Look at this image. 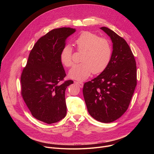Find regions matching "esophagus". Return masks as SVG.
<instances>
[{"instance_id":"obj_1","label":"esophagus","mask_w":154,"mask_h":154,"mask_svg":"<svg viewBox=\"0 0 154 154\" xmlns=\"http://www.w3.org/2000/svg\"><path fill=\"white\" fill-rule=\"evenodd\" d=\"M75 83L77 85H78V86H79V87L83 88V82L79 81V82H75Z\"/></svg>"}]
</instances>
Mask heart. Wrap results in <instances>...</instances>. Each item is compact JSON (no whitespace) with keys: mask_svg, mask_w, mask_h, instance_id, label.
I'll list each match as a JSON object with an SVG mask.
<instances>
[{"mask_svg":"<svg viewBox=\"0 0 154 154\" xmlns=\"http://www.w3.org/2000/svg\"><path fill=\"white\" fill-rule=\"evenodd\" d=\"M77 50L82 52L80 64H75L69 71L70 78L83 80L93 72L99 74L103 72L111 60L112 49L109 41L96 33L85 31L82 32L75 41ZM61 63L69 68L73 64L72 49L67 45L60 54Z\"/></svg>","mask_w":154,"mask_h":154,"instance_id":"heart-1","label":"heart"}]
</instances>
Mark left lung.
<instances>
[{
  "label": "left lung",
  "instance_id": "left-lung-1",
  "mask_svg": "<svg viewBox=\"0 0 154 154\" xmlns=\"http://www.w3.org/2000/svg\"><path fill=\"white\" fill-rule=\"evenodd\" d=\"M100 29L112 41L111 60L100 75L85 83L83 94L89 114L99 122L109 123L128 108L137 84V65L125 40L107 27Z\"/></svg>",
  "mask_w": 154,
  "mask_h": 154
}]
</instances>
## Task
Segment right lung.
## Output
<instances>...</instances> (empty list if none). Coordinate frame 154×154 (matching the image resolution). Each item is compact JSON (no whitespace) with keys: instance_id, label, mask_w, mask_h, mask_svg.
Masks as SVG:
<instances>
[{"instance_id":"1","label":"right lung","mask_w":154,"mask_h":154,"mask_svg":"<svg viewBox=\"0 0 154 154\" xmlns=\"http://www.w3.org/2000/svg\"><path fill=\"white\" fill-rule=\"evenodd\" d=\"M74 29H53L35 44L20 76V93L31 112L38 120L47 124L57 122L66 115L65 91L73 83L66 75L60 54L66 38Z\"/></svg>"}]
</instances>
